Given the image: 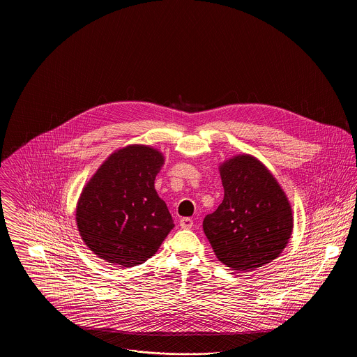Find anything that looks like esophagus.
<instances>
[{"mask_svg":"<svg viewBox=\"0 0 357 357\" xmlns=\"http://www.w3.org/2000/svg\"><path fill=\"white\" fill-rule=\"evenodd\" d=\"M179 225H181V227H182V229H191V227H192V225H194V222H192L191 218L185 217V218H181Z\"/></svg>","mask_w":357,"mask_h":357,"instance_id":"1","label":"esophagus"}]
</instances>
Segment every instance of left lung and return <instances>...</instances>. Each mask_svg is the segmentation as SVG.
<instances>
[{"instance_id":"1","label":"left lung","mask_w":357,"mask_h":357,"mask_svg":"<svg viewBox=\"0 0 357 357\" xmlns=\"http://www.w3.org/2000/svg\"><path fill=\"white\" fill-rule=\"evenodd\" d=\"M220 172L225 197L204 217V234L222 264L250 272L285 249L293 230L291 208L275 178L253 156H234Z\"/></svg>"}]
</instances>
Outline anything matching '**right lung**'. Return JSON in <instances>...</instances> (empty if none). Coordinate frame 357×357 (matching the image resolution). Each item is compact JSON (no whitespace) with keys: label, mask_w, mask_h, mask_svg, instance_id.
<instances>
[{"label":"right lung","mask_w":357,"mask_h":357,"mask_svg":"<svg viewBox=\"0 0 357 357\" xmlns=\"http://www.w3.org/2000/svg\"><path fill=\"white\" fill-rule=\"evenodd\" d=\"M165 159L134 144L112 153L84 187L76 221L85 245L107 262L132 268L151 258L174 227L155 190Z\"/></svg>","instance_id":"right-lung-1"}]
</instances>
